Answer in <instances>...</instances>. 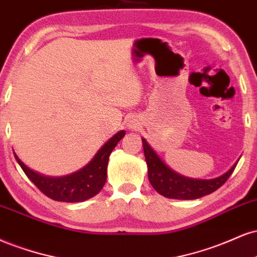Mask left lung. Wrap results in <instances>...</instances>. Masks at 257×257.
I'll use <instances>...</instances> for the list:
<instances>
[{
  "instance_id": "1",
  "label": "left lung",
  "mask_w": 257,
  "mask_h": 257,
  "mask_svg": "<svg viewBox=\"0 0 257 257\" xmlns=\"http://www.w3.org/2000/svg\"><path fill=\"white\" fill-rule=\"evenodd\" d=\"M143 142V150L148 165V178L153 188L160 195L173 200H196L203 196L212 194L226 183L232 172L236 168L237 162L226 172L225 174L214 179H191L172 171L167 165L160 159L153 148Z\"/></svg>"
}]
</instances>
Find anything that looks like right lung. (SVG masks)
I'll return each mask as SVG.
<instances>
[{
    "label": "right lung",
    "instance_id": "obj_1",
    "mask_svg": "<svg viewBox=\"0 0 257 257\" xmlns=\"http://www.w3.org/2000/svg\"><path fill=\"white\" fill-rule=\"evenodd\" d=\"M125 136V131H119L104 144L86 166L74 173L65 177H47L30 170L20 161L17 154L15 160L21 170L31 182L45 196L60 202H83L93 197L101 191L107 180V166L110 153Z\"/></svg>",
    "mask_w": 257,
    "mask_h": 257
}]
</instances>
